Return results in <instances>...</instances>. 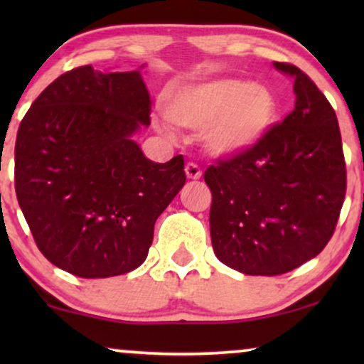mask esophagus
Listing matches in <instances>:
<instances>
[{"label": "esophagus", "mask_w": 364, "mask_h": 364, "mask_svg": "<svg viewBox=\"0 0 364 364\" xmlns=\"http://www.w3.org/2000/svg\"><path fill=\"white\" fill-rule=\"evenodd\" d=\"M186 176H187V178H191V181H197V178H200V176H202L200 167H198L196 162H187Z\"/></svg>", "instance_id": "esophagus-1"}]
</instances>
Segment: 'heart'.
Listing matches in <instances>:
<instances>
[{
  "label": "heart",
  "instance_id": "1",
  "mask_svg": "<svg viewBox=\"0 0 364 364\" xmlns=\"http://www.w3.org/2000/svg\"><path fill=\"white\" fill-rule=\"evenodd\" d=\"M162 107L176 126L203 131V144L215 156L252 149L272 127L277 114L270 91L242 79H215L168 89ZM159 127L172 132L166 124Z\"/></svg>",
  "mask_w": 364,
  "mask_h": 364
}]
</instances>
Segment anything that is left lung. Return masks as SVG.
I'll list each match as a JSON object with an SVG mask.
<instances>
[{
	"label": "left lung",
	"mask_w": 364,
	"mask_h": 364,
	"mask_svg": "<svg viewBox=\"0 0 364 364\" xmlns=\"http://www.w3.org/2000/svg\"><path fill=\"white\" fill-rule=\"evenodd\" d=\"M273 66L291 77L295 109L252 149L218 159L203 173L213 252L245 275H282L316 257L333 237L346 193L335 109L301 69Z\"/></svg>",
	"instance_id": "obj_1"
}]
</instances>
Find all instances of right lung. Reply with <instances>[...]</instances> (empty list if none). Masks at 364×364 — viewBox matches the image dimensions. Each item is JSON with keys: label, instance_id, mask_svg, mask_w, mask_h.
I'll return each mask as SVG.
<instances>
[{"label": "right lung", "instance_id": "obj_1", "mask_svg": "<svg viewBox=\"0 0 364 364\" xmlns=\"http://www.w3.org/2000/svg\"><path fill=\"white\" fill-rule=\"evenodd\" d=\"M149 124L139 71L74 68L31 104L14 146V188L53 265L107 278L146 260L154 223L186 183L182 156L156 164L132 141Z\"/></svg>", "mask_w": 364, "mask_h": 364}]
</instances>
